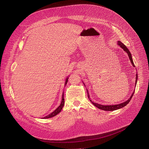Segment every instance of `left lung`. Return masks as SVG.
Instances as JSON below:
<instances>
[{"mask_svg": "<svg viewBox=\"0 0 149 149\" xmlns=\"http://www.w3.org/2000/svg\"><path fill=\"white\" fill-rule=\"evenodd\" d=\"M118 45H119L120 46V47L124 49V50L127 53V54H128L129 57V59H130V61H131V63H132V65H133V67H134V64L133 59H132V54H131L130 51L129 50V49L127 48V47H126L124 44H123L121 41H118ZM137 79H138V74H136V75L135 86H136V82H137ZM134 93V91L133 92V93H132V96H130V97L129 99V100H127V101H125L124 102H123V103L119 104H117V105H101V104H97V103H95V102H92L91 100H90V96H89V95H88V91H87V95H88V98H89V100H90V102H91L92 104H93L95 106H96V107H97L98 109H101V110H105V111H113V110H118V109H121V108L124 107V106H125L127 104H128V103L130 101L131 99H132V96H133Z\"/></svg>", "mask_w": 149, "mask_h": 149, "instance_id": "left-lung-1", "label": "left lung"}]
</instances>
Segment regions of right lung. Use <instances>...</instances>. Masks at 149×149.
Wrapping results in <instances>:
<instances>
[{"label": "right lung", "instance_id": "add662e5", "mask_svg": "<svg viewBox=\"0 0 149 149\" xmlns=\"http://www.w3.org/2000/svg\"><path fill=\"white\" fill-rule=\"evenodd\" d=\"M68 77H67L65 82V86L67 84V82H68ZM64 102H65V101H64V98H63V92L62 97V101H61V103L60 105H59V107H58L57 109H56L54 111H53L52 113H50V114L47 115V116H45V117H44L43 119H47V118H52V117H53V116H56V115H57L59 113L61 112V110L62 109V108H63V105H64Z\"/></svg>", "mask_w": 149, "mask_h": 149}]
</instances>
